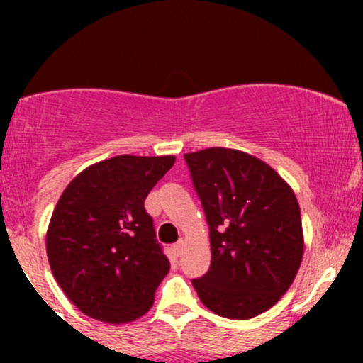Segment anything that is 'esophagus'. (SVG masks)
<instances>
[{
	"label": "esophagus",
	"mask_w": 363,
	"mask_h": 363,
	"mask_svg": "<svg viewBox=\"0 0 363 363\" xmlns=\"http://www.w3.org/2000/svg\"><path fill=\"white\" fill-rule=\"evenodd\" d=\"M172 249H174V252H176V256H181L182 249H184V242H182V240H179V242L172 245Z\"/></svg>",
	"instance_id": "obj_1"
}]
</instances>
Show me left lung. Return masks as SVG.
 <instances>
[{
	"instance_id": "obj_1",
	"label": "left lung",
	"mask_w": 363,
	"mask_h": 363,
	"mask_svg": "<svg viewBox=\"0 0 363 363\" xmlns=\"http://www.w3.org/2000/svg\"><path fill=\"white\" fill-rule=\"evenodd\" d=\"M184 158L211 244L210 269L193 286L222 318H256L280 301L301 268L303 232L294 189L240 150L206 148Z\"/></svg>"
}]
</instances>
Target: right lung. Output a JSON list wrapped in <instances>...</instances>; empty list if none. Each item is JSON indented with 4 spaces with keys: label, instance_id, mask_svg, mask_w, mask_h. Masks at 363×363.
Listing matches in <instances>:
<instances>
[{
    "label": "right lung",
    "instance_id": "1",
    "mask_svg": "<svg viewBox=\"0 0 363 363\" xmlns=\"http://www.w3.org/2000/svg\"><path fill=\"white\" fill-rule=\"evenodd\" d=\"M174 162V155L112 157L62 191L45 251L61 290L89 318L123 324L152 309L170 262L145 199Z\"/></svg>",
    "mask_w": 363,
    "mask_h": 363
}]
</instances>
